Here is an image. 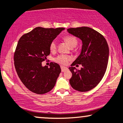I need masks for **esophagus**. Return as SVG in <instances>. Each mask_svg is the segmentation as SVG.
Segmentation results:
<instances>
[{"label":"esophagus","instance_id":"34e87169","mask_svg":"<svg viewBox=\"0 0 123 123\" xmlns=\"http://www.w3.org/2000/svg\"><path fill=\"white\" fill-rule=\"evenodd\" d=\"M61 69L62 72H65L66 70H68V68H67L65 67V66H61Z\"/></svg>","mask_w":123,"mask_h":123}]
</instances>
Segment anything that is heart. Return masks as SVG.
Returning a JSON list of instances; mask_svg holds the SVG:
<instances>
[{
  "mask_svg": "<svg viewBox=\"0 0 123 123\" xmlns=\"http://www.w3.org/2000/svg\"><path fill=\"white\" fill-rule=\"evenodd\" d=\"M64 41L67 43L68 45L70 47V48L75 47L78 43V40L75 37L72 35H68L63 38ZM57 49V45L56 42L53 41L50 44V50L51 52H54ZM70 57L65 55H58L55 58V62L62 65H65L70 60Z\"/></svg>",
  "mask_w": 123,
  "mask_h": 123,
  "instance_id": "b5f03b06",
  "label": "heart"
}]
</instances>
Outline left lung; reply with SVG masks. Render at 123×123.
<instances>
[{"label":"left lung","instance_id":"left-lung-1","mask_svg":"<svg viewBox=\"0 0 123 123\" xmlns=\"http://www.w3.org/2000/svg\"><path fill=\"white\" fill-rule=\"evenodd\" d=\"M67 31L82 43L80 54L69 68L72 73L69 82L76 91H89L98 85L104 76L108 62V45L103 35L90 27L70 28ZM76 64H81V70L73 67Z\"/></svg>","mask_w":123,"mask_h":123}]
</instances>
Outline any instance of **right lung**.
I'll return each instance as SVG.
<instances>
[{"mask_svg":"<svg viewBox=\"0 0 123 123\" xmlns=\"http://www.w3.org/2000/svg\"><path fill=\"white\" fill-rule=\"evenodd\" d=\"M64 29L38 27L19 39L14 53L15 68L22 83L32 92L46 93L55 86L60 66L51 62L48 68L42 62L50 54V43Z\"/></svg>","mask_w":123,"mask_h":123,"instance_id":"obj_1","label":"right lung"}]
</instances>
